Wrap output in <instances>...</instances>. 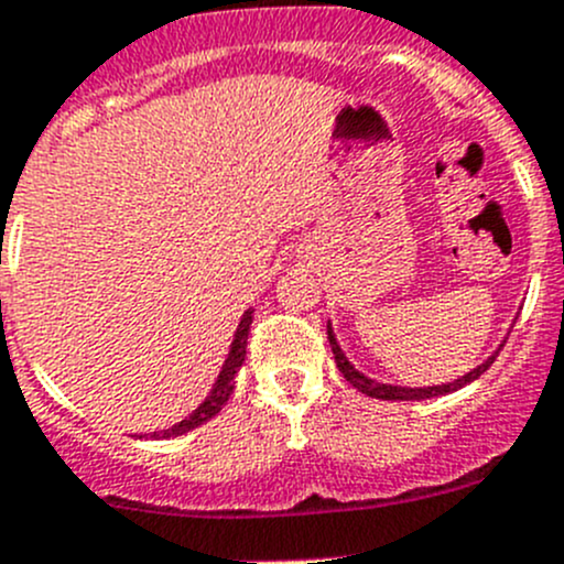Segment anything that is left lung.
<instances>
[{
  "instance_id": "left-lung-1",
  "label": "left lung",
  "mask_w": 564,
  "mask_h": 564,
  "mask_svg": "<svg viewBox=\"0 0 564 564\" xmlns=\"http://www.w3.org/2000/svg\"><path fill=\"white\" fill-rule=\"evenodd\" d=\"M327 338H330V349H333V358H336L338 371H341V375L347 377V380L352 382V386L358 388L360 393H366V397H371V399H391V402H404V399H430V397H444V393L457 391V388L468 386V382L477 380L479 375H485V371L490 369V364H494V360H496V355H499V349L505 347V344H501V347L496 349V352L490 355L488 360H482V364H479L477 369H471V371H468V375L457 377V380L444 382V386L410 388V386H391V382H377V380H371V377H366L364 371L355 369V366L349 364L347 355L341 352V347H338L336 333H333V325H330V322H327Z\"/></svg>"
}]
</instances>
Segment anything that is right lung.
<instances>
[{
    "mask_svg": "<svg viewBox=\"0 0 564 564\" xmlns=\"http://www.w3.org/2000/svg\"><path fill=\"white\" fill-rule=\"evenodd\" d=\"M250 322H253V308L245 311L242 319H239L237 333H234L231 349H228V358H226V364H223L220 375H217L215 386H212L209 397H206L204 402H200L198 408H195L193 413L187 415V419H182V421H178V424H173V427L160 430V433H151L149 438H156V441H162V438H176V435L189 433V430L200 427L204 421L215 419V415L220 413V408L228 402V397H231V393H234V377H237L239 366L245 364V349H248ZM140 438H143V435H140Z\"/></svg>",
    "mask_w": 564,
    "mask_h": 564,
    "instance_id": "obj_1",
    "label": "right lung"
}]
</instances>
